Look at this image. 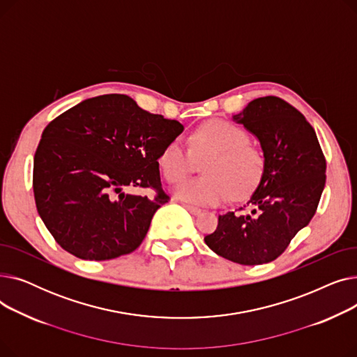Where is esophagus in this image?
<instances>
[{
	"label": "esophagus",
	"instance_id": "obj_1",
	"mask_svg": "<svg viewBox=\"0 0 357 357\" xmlns=\"http://www.w3.org/2000/svg\"><path fill=\"white\" fill-rule=\"evenodd\" d=\"M185 208L188 210L191 214H194V215H198V214H201V208H198V207H194V205H188V204H186V205H185Z\"/></svg>",
	"mask_w": 357,
	"mask_h": 357
}]
</instances>
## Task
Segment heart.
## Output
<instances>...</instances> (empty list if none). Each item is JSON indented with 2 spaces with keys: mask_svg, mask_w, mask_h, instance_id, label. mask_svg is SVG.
I'll use <instances>...</instances> for the list:
<instances>
[{
  "mask_svg": "<svg viewBox=\"0 0 357 357\" xmlns=\"http://www.w3.org/2000/svg\"><path fill=\"white\" fill-rule=\"evenodd\" d=\"M191 149L197 158L208 156L198 179L181 183L175 197L195 205H217L233 192L243 197L255 188L264 174L265 159L249 143L245 128L226 120H210L191 135ZM192 154L182 139L169 142L159 156V166L167 182L178 183L191 171Z\"/></svg>",
  "mask_w": 357,
  "mask_h": 357,
  "instance_id": "obj_1",
  "label": "heart"
}]
</instances>
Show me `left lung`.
Here are the masks:
<instances>
[{"label": "left lung", "instance_id": "left-lung-1", "mask_svg": "<svg viewBox=\"0 0 357 357\" xmlns=\"http://www.w3.org/2000/svg\"><path fill=\"white\" fill-rule=\"evenodd\" d=\"M233 120L257 137L264 174L241 213L220 215L215 231L204 240L234 264H269L314 217L326 185V159L311 124L278 97L250 101Z\"/></svg>", "mask_w": 357, "mask_h": 357}]
</instances>
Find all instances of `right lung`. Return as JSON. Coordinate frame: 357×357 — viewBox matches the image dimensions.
Segmentation results:
<instances>
[{
    "label": "right lung",
    "instance_id": "1",
    "mask_svg": "<svg viewBox=\"0 0 357 357\" xmlns=\"http://www.w3.org/2000/svg\"><path fill=\"white\" fill-rule=\"evenodd\" d=\"M183 131L121 93L85 100L43 130L33 166L37 213L58 245L84 260L135 252L169 197L159 156ZM150 188L153 199L126 195Z\"/></svg>",
    "mask_w": 357,
    "mask_h": 357
}]
</instances>
